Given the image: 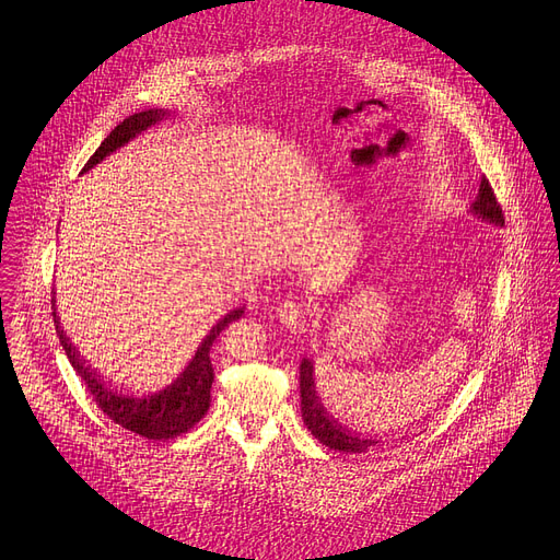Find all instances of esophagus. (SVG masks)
<instances>
[{
  "instance_id": "obj_1",
  "label": "esophagus",
  "mask_w": 560,
  "mask_h": 560,
  "mask_svg": "<svg viewBox=\"0 0 560 560\" xmlns=\"http://www.w3.org/2000/svg\"><path fill=\"white\" fill-rule=\"evenodd\" d=\"M277 315H279V319H281V325L285 327V329H290V331H304V325H306V317H304V308H302V304H298V302H292V300H285L281 306H279V311H277Z\"/></svg>"
}]
</instances>
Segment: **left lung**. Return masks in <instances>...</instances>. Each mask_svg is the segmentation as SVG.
Wrapping results in <instances>:
<instances>
[{
    "label": "left lung",
    "instance_id": "8db88e82",
    "mask_svg": "<svg viewBox=\"0 0 560 560\" xmlns=\"http://www.w3.org/2000/svg\"><path fill=\"white\" fill-rule=\"evenodd\" d=\"M469 213L479 218L481 222L494 224V226H504V215L499 203L494 199V192L483 176L477 201L469 206ZM300 397H302V418L308 431L319 440L322 445H327L329 450L336 452H347V454H365L372 447L378 445L376 438H365L361 433H351L347 427H342L329 410L322 404L317 390H315V363L311 359H304L300 365Z\"/></svg>",
    "mask_w": 560,
    "mask_h": 560
}]
</instances>
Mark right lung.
I'll list each match as a JSON object with an SVG mask.
<instances>
[{"mask_svg":"<svg viewBox=\"0 0 560 560\" xmlns=\"http://www.w3.org/2000/svg\"><path fill=\"white\" fill-rule=\"evenodd\" d=\"M167 115H170L167 108H147V110L129 115L125 122L117 125L104 138V142L97 147V152L91 156V161L85 163L83 172L93 170L106 156L120 150V147L129 144L136 136L159 125L161 120H165ZM54 302H56V298L51 300V311H54V325H56L58 340H61L72 368L83 378V384L88 386V390H91L97 406L115 424H120V427L142 435V438H150V440H167V438L182 435L206 416V410H209V406H211V386H213V376H215L213 365H211V347H213L215 338L224 331V327H229L231 322L241 319L245 315V306L229 311L224 317L218 319V325H213L209 336L199 342L195 357L188 361L184 372L176 376L170 386H165L163 390L150 393V395L136 397V395H125L120 390H113L91 368L85 365L83 359H79L70 338H66V334L61 329V322H58Z\"/></svg>","mask_w":560,"mask_h":560,"instance_id":"right-lung-1","label":"right lung"}]
</instances>
